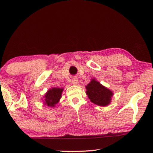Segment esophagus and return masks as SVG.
<instances>
[{"label": "esophagus", "mask_w": 153, "mask_h": 153, "mask_svg": "<svg viewBox=\"0 0 153 153\" xmlns=\"http://www.w3.org/2000/svg\"><path fill=\"white\" fill-rule=\"evenodd\" d=\"M71 83H72V84H74V85H77L78 84V79H77V78H73L71 80Z\"/></svg>", "instance_id": "obj_1"}]
</instances>
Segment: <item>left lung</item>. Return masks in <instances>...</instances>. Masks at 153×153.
Wrapping results in <instances>:
<instances>
[{
	"label": "left lung",
	"mask_w": 153,
	"mask_h": 153,
	"mask_svg": "<svg viewBox=\"0 0 153 153\" xmlns=\"http://www.w3.org/2000/svg\"><path fill=\"white\" fill-rule=\"evenodd\" d=\"M86 88V94L90 101L94 104L105 107L109 104L111 98L113 97V92L107 88L103 86L94 79H92Z\"/></svg>",
	"instance_id": "obj_1"
}]
</instances>
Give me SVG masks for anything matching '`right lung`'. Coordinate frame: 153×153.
<instances>
[{
    "label": "right lung",
    "instance_id": "obj_1",
    "mask_svg": "<svg viewBox=\"0 0 153 153\" xmlns=\"http://www.w3.org/2000/svg\"><path fill=\"white\" fill-rule=\"evenodd\" d=\"M63 90V89L59 88H53L52 89L49 90L45 94V105L48 107H55V105L61 98Z\"/></svg>",
    "mask_w": 153,
    "mask_h": 153
}]
</instances>
